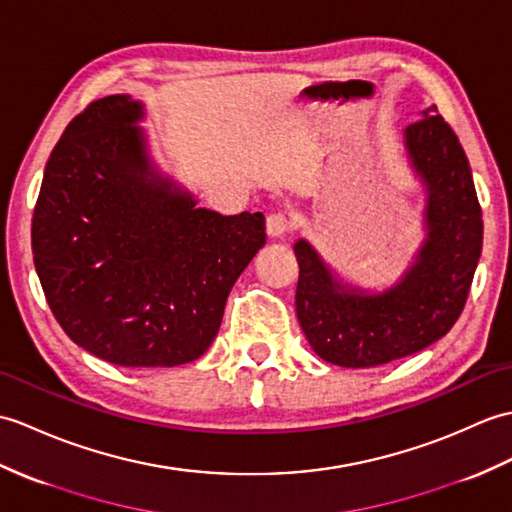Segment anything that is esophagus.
I'll list each match as a JSON object with an SVG mask.
<instances>
[{
	"label": "esophagus",
	"instance_id": "1",
	"mask_svg": "<svg viewBox=\"0 0 512 512\" xmlns=\"http://www.w3.org/2000/svg\"><path fill=\"white\" fill-rule=\"evenodd\" d=\"M288 231H290V222L283 216V213H270V216L266 218L268 237H283Z\"/></svg>",
	"mask_w": 512,
	"mask_h": 512
}]
</instances>
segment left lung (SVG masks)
<instances>
[{"mask_svg": "<svg viewBox=\"0 0 512 512\" xmlns=\"http://www.w3.org/2000/svg\"><path fill=\"white\" fill-rule=\"evenodd\" d=\"M403 141L427 192V237L406 275L371 294L338 281L305 240L294 244L303 334L320 358L344 368L408 358L443 338L462 314L482 253V209L467 154L436 106L403 130Z\"/></svg>", "mask_w": 512, "mask_h": 512, "instance_id": "obj_1", "label": "left lung"}]
</instances>
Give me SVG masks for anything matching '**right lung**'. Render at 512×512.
<instances>
[{
    "mask_svg": "<svg viewBox=\"0 0 512 512\" xmlns=\"http://www.w3.org/2000/svg\"><path fill=\"white\" fill-rule=\"evenodd\" d=\"M141 117L144 104L117 93L69 122L45 165L32 253L78 347L117 366H178L216 338L266 222L196 207L154 170Z\"/></svg>",
    "mask_w": 512,
    "mask_h": 512,
    "instance_id": "1",
    "label": "right lung"
}]
</instances>
